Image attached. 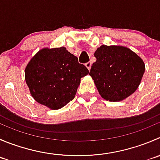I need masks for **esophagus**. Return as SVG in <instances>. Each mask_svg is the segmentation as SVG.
I'll list each match as a JSON object with an SVG mask.
<instances>
[{
  "mask_svg": "<svg viewBox=\"0 0 160 160\" xmlns=\"http://www.w3.org/2000/svg\"><path fill=\"white\" fill-rule=\"evenodd\" d=\"M91 65H92V63H91V62H87L86 64H85V66H86V67L88 68V70H90V69H91Z\"/></svg>",
  "mask_w": 160,
  "mask_h": 160,
  "instance_id": "obj_1",
  "label": "esophagus"
}]
</instances>
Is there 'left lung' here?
<instances>
[{
	"mask_svg": "<svg viewBox=\"0 0 160 160\" xmlns=\"http://www.w3.org/2000/svg\"><path fill=\"white\" fill-rule=\"evenodd\" d=\"M97 58L89 75L105 100L119 102L138 88L145 68L134 52L122 46L102 45L94 52Z\"/></svg>",
	"mask_w": 160,
	"mask_h": 160,
	"instance_id": "left-lung-1",
	"label": "left lung"
}]
</instances>
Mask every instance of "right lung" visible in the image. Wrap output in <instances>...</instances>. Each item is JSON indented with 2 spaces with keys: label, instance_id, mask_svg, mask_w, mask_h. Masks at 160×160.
Returning <instances> with one entry per match:
<instances>
[{
  "label": "right lung",
  "instance_id": "right-lung-1",
  "mask_svg": "<svg viewBox=\"0 0 160 160\" xmlns=\"http://www.w3.org/2000/svg\"><path fill=\"white\" fill-rule=\"evenodd\" d=\"M86 66L66 48L41 50L28 63L25 77L31 94L41 105L58 109L74 98Z\"/></svg>",
  "mask_w": 160,
  "mask_h": 160
}]
</instances>
